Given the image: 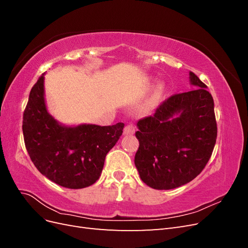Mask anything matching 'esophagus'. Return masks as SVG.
<instances>
[{
    "label": "esophagus",
    "mask_w": 248,
    "mask_h": 248,
    "mask_svg": "<svg viewBox=\"0 0 248 248\" xmlns=\"http://www.w3.org/2000/svg\"><path fill=\"white\" fill-rule=\"evenodd\" d=\"M134 132H136V127H134L132 124H128L124 127L123 133L125 136H131V134H133Z\"/></svg>",
    "instance_id": "1"
}]
</instances>
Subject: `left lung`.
<instances>
[{"label": "left lung", "mask_w": 248, "mask_h": 248, "mask_svg": "<svg viewBox=\"0 0 248 248\" xmlns=\"http://www.w3.org/2000/svg\"><path fill=\"white\" fill-rule=\"evenodd\" d=\"M189 92L164 100L150 117L138 122L140 147L134 164L141 181L154 189L169 190L190 182L212 155L217 125L212 95L193 72Z\"/></svg>", "instance_id": "8db88e82"}]
</instances>
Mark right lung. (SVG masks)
Instances as JSON below:
<instances>
[{"mask_svg": "<svg viewBox=\"0 0 248 248\" xmlns=\"http://www.w3.org/2000/svg\"><path fill=\"white\" fill-rule=\"evenodd\" d=\"M124 123L111 126H65L47 111L44 73L30 92L22 118L27 151L43 176L71 189L85 188L99 179L106 156L122 136Z\"/></svg>", "mask_w": 248, "mask_h": 248, "instance_id": "1", "label": "right lung"}]
</instances>
